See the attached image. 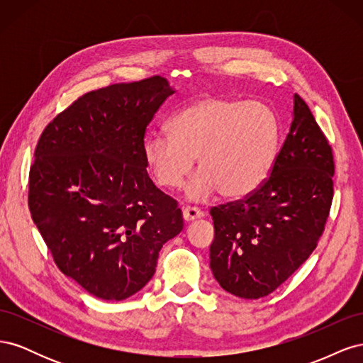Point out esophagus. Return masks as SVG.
<instances>
[{"label": "esophagus", "mask_w": 363, "mask_h": 363, "mask_svg": "<svg viewBox=\"0 0 363 363\" xmlns=\"http://www.w3.org/2000/svg\"><path fill=\"white\" fill-rule=\"evenodd\" d=\"M203 216H204V212L199 207H195V206H184L183 207L184 221H194V219H199Z\"/></svg>", "instance_id": "obj_1"}]
</instances>
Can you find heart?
Listing matches in <instances>:
<instances>
[{"instance_id": "1", "label": "heart", "mask_w": 363, "mask_h": 363, "mask_svg": "<svg viewBox=\"0 0 363 363\" xmlns=\"http://www.w3.org/2000/svg\"><path fill=\"white\" fill-rule=\"evenodd\" d=\"M168 130L145 139V163L160 188L179 189L196 157L200 169L186 189L192 200L216 191L224 199H242L256 191L274 167L280 142L269 106L223 95H204L182 107Z\"/></svg>"}]
</instances>
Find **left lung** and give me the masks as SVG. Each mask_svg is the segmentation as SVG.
<instances>
[{
  "mask_svg": "<svg viewBox=\"0 0 363 363\" xmlns=\"http://www.w3.org/2000/svg\"><path fill=\"white\" fill-rule=\"evenodd\" d=\"M332 147L311 108L294 95V119L269 177L244 200L211 208V269L221 288L257 300L312 255L333 200Z\"/></svg>",
  "mask_w": 363,
  "mask_h": 363,
  "instance_id": "1",
  "label": "left lung"
}]
</instances>
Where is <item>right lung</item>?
<instances>
[{
	"label": "right lung",
	"mask_w": 363,
	"mask_h": 363,
	"mask_svg": "<svg viewBox=\"0 0 363 363\" xmlns=\"http://www.w3.org/2000/svg\"><path fill=\"white\" fill-rule=\"evenodd\" d=\"M175 91L160 75L87 92L42 131L28 177L33 221L65 276L121 301L156 272L183 228L177 201L152 183L147 125Z\"/></svg>",
	"instance_id": "obj_1"
}]
</instances>
